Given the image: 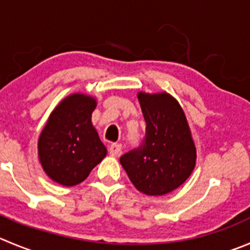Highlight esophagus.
<instances>
[{
	"mask_svg": "<svg viewBox=\"0 0 250 250\" xmlns=\"http://www.w3.org/2000/svg\"><path fill=\"white\" fill-rule=\"evenodd\" d=\"M109 153L114 157L120 156L121 153V145L120 144H111L109 146Z\"/></svg>",
	"mask_w": 250,
	"mask_h": 250,
	"instance_id": "34e87169",
	"label": "esophagus"
}]
</instances>
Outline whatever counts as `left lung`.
I'll return each instance as SVG.
<instances>
[{"label": "left lung", "instance_id": "8db88e82", "mask_svg": "<svg viewBox=\"0 0 250 250\" xmlns=\"http://www.w3.org/2000/svg\"><path fill=\"white\" fill-rule=\"evenodd\" d=\"M146 121V139L140 148L120 157V163L139 191L162 196L190 177L196 165V147L179 102L167 92L137 93Z\"/></svg>", "mask_w": 250, "mask_h": 250}]
</instances>
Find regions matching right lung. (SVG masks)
<instances>
[{
	"label": "right lung",
	"instance_id": "1",
	"mask_svg": "<svg viewBox=\"0 0 250 250\" xmlns=\"http://www.w3.org/2000/svg\"><path fill=\"white\" fill-rule=\"evenodd\" d=\"M97 99L72 93L51 111L38 140V157L42 169L65 187L82 183L106 156V147L92 124Z\"/></svg>",
	"mask_w": 250,
	"mask_h": 250
}]
</instances>
